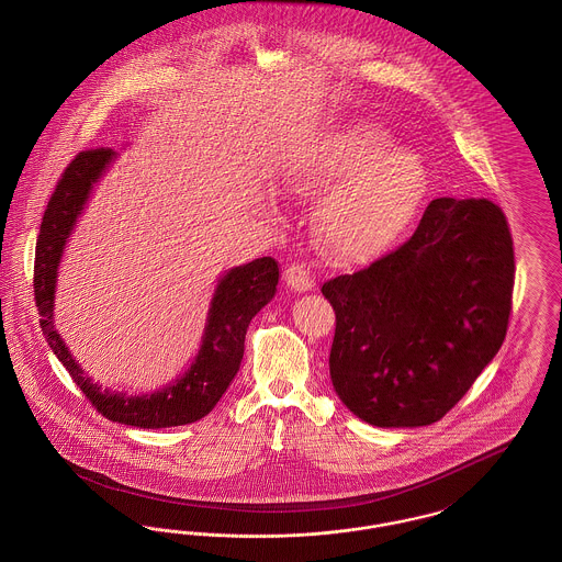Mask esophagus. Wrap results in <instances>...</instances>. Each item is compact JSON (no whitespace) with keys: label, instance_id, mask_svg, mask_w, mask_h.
Instances as JSON below:
<instances>
[{"label":"esophagus","instance_id":"34e87169","mask_svg":"<svg viewBox=\"0 0 562 562\" xmlns=\"http://www.w3.org/2000/svg\"><path fill=\"white\" fill-rule=\"evenodd\" d=\"M284 282L291 291H296V293H307L314 289V276L303 263H291L289 268L284 269Z\"/></svg>","mask_w":562,"mask_h":562}]
</instances>
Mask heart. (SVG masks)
Wrapping results in <instances>:
<instances>
[{
	"mask_svg": "<svg viewBox=\"0 0 562 562\" xmlns=\"http://www.w3.org/2000/svg\"><path fill=\"white\" fill-rule=\"evenodd\" d=\"M335 184L322 204V246L339 259L367 261L401 240L424 204L428 175L376 126L349 124L314 136L286 170V186L301 198Z\"/></svg>",
	"mask_w": 562,
	"mask_h": 562,
	"instance_id": "b5f03b06",
	"label": "heart"
}]
</instances>
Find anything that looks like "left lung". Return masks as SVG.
Segmentation results:
<instances>
[{
  "instance_id": "1",
  "label": "left lung",
  "mask_w": 562,
  "mask_h": 562,
  "mask_svg": "<svg viewBox=\"0 0 562 562\" xmlns=\"http://www.w3.org/2000/svg\"><path fill=\"white\" fill-rule=\"evenodd\" d=\"M512 289L502 209L484 198L431 200L396 250L322 284L337 321L335 392L376 428L442 419L502 348Z\"/></svg>"
}]
</instances>
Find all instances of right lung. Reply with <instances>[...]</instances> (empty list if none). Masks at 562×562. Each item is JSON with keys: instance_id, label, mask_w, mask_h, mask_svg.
<instances>
[{"instance_id": "1", "label": "right lung", "mask_w": 562, "mask_h": 562, "mask_svg": "<svg viewBox=\"0 0 562 562\" xmlns=\"http://www.w3.org/2000/svg\"><path fill=\"white\" fill-rule=\"evenodd\" d=\"M113 158L115 151L103 147L81 151L65 168L54 189L42 218L33 266V293L42 316L40 326L48 346L69 371L76 385L109 422L143 429L193 424L213 411L214 404L221 401L232 379L240 371L246 328L257 312H261V307L273 299L280 269L276 259L263 257L240 268L229 269L218 280L200 351L188 373L179 376L175 383L145 396H126L122 392L117 394L103 390L74 360L71 351L54 328L53 316L56 276L65 244L74 232L86 200L90 198V191Z\"/></svg>"}]
</instances>
